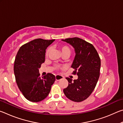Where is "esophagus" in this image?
Returning a JSON list of instances; mask_svg holds the SVG:
<instances>
[{"label": "esophagus", "instance_id": "34e87169", "mask_svg": "<svg viewBox=\"0 0 123 123\" xmlns=\"http://www.w3.org/2000/svg\"><path fill=\"white\" fill-rule=\"evenodd\" d=\"M63 79V76L59 75H56L55 76V79H56V80H57V81L61 80V79Z\"/></svg>", "mask_w": 123, "mask_h": 123}]
</instances>
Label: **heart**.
<instances>
[{"label":"heart","mask_w":123,"mask_h":123,"mask_svg":"<svg viewBox=\"0 0 123 123\" xmlns=\"http://www.w3.org/2000/svg\"><path fill=\"white\" fill-rule=\"evenodd\" d=\"M59 48L61 51L62 55H70V49L69 47L67 45H60L59 46ZM51 51L50 48H48L45 51V56H48L49 55L50 52Z\"/></svg>","instance_id":"obj_1"}]
</instances>
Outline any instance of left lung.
I'll return each instance as SVG.
<instances>
[{"label": "left lung", "mask_w": 123, "mask_h": 123, "mask_svg": "<svg viewBox=\"0 0 123 123\" xmlns=\"http://www.w3.org/2000/svg\"><path fill=\"white\" fill-rule=\"evenodd\" d=\"M74 48L75 56L71 67L78 78H66L68 86L63 89L67 98L75 102L86 99L94 90L100 75L101 61L93 45L78 37L62 39Z\"/></svg>", "instance_id": "8db88e82"}]
</instances>
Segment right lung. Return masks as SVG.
Masks as SVG:
<instances>
[{
    "mask_svg": "<svg viewBox=\"0 0 123 123\" xmlns=\"http://www.w3.org/2000/svg\"><path fill=\"white\" fill-rule=\"evenodd\" d=\"M55 39H35L23 45L17 54L14 73L18 88L28 100L39 102L50 93L55 76L51 73L40 76L39 69L45 61V50Z\"/></svg>",
    "mask_w": 123,
    "mask_h": 123,
    "instance_id": "add662e5",
    "label": "right lung"
}]
</instances>
